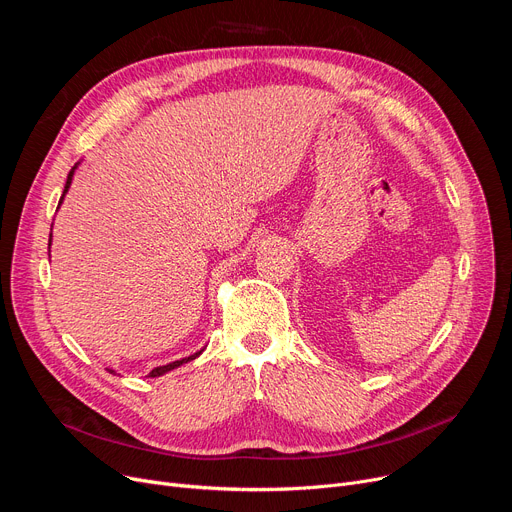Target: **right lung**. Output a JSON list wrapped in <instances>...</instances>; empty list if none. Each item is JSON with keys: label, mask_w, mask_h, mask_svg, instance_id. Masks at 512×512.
<instances>
[{"label": "right lung", "mask_w": 512, "mask_h": 512, "mask_svg": "<svg viewBox=\"0 0 512 512\" xmlns=\"http://www.w3.org/2000/svg\"><path fill=\"white\" fill-rule=\"evenodd\" d=\"M76 168V166H74ZM74 168L70 170V174H68V180H66V186H64V195H66V191L70 188V182H72V174H74ZM64 195H62V199H64ZM62 199H60V203H62ZM51 245V242H49ZM201 355V351L199 353H195V355H191V357H186V359H180V361H174V363H168V365H161V367H155L151 373H149V378H157V375H164L166 371H172V369H176V367H180L182 363H188V361H193L195 357H199ZM114 373V371H112Z\"/></svg>", "instance_id": "obj_1"}]
</instances>
